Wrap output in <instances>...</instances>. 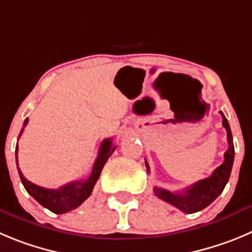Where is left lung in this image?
<instances>
[{"instance_id":"obj_1","label":"left lung","mask_w":252,"mask_h":252,"mask_svg":"<svg viewBox=\"0 0 252 252\" xmlns=\"http://www.w3.org/2000/svg\"><path fill=\"white\" fill-rule=\"evenodd\" d=\"M220 114L222 117V126L226 129L227 143H229V148L224 154V163L218 166L209 178L199 180L195 184L190 185L187 189L183 190L182 192H171L169 190L161 189V188H154V194L159 199L171 204L179 210H182L183 213L192 214L205 209L206 206H209L215 200L219 195L221 194L225 185L229 182L232 164H234L235 149L229 122L225 118L224 113L220 112ZM145 166H147V170L149 173L150 169L147 160H145Z\"/></svg>"}]
</instances>
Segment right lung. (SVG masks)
I'll use <instances>...</instances> for the list:
<instances>
[{
  "mask_svg": "<svg viewBox=\"0 0 252 252\" xmlns=\"http://www.w3.org/2000/svg\"><path fill=\"white\" fill-rule=\"evenodd\" d=\"M28 118L23 122V126L21 129V133L18 138L22 135L25 126H27ZM114 145L112 144V139L108 138L104 139L100 144L99 153L98 157L94 161L93 169H92L91 175L83 180H76V182L68 183V184L63 185L60 189H47V188L38 187V185L31 183L23 176L22 171L18 168V145H16V164H17L18 174H20L21 182H22L23 187L27 190L28 194L32 197H34L42 206L51 210L55 214H64L68 211L73 210V209L78 208L84 200H87L89 195L93 191V188L99 179L100 171H102L103 166L107 163L108 158L113 154L115 150Z\"/></svg>",
  "mask_w": 252,
  "mask_h": 252,
  "instance_id": "1",
  "label": "right lung"
}]
</instances>
